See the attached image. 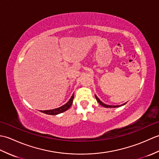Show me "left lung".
Masks as SVG:
<instances>
[{
	"label": "left lung",
	"mask_w": 159,
	"mask_h": 159,
	"mask_svg": "<svg viewBox=\"0 0 159 159\" xmlns=\"http://www.w3.org/2000/svg\"><path fill=\"white\" fill-rule=\"evenodd\" d=\"M95 97H96V100L98 101V102L100 104H101V105H102V107H106V108H116V107H121V106H122V105H124L126 103H124V104H121V105H108V104H104V103H103L102 101H101L97 97V96L96 95H95Z\"/></svg>",
	"instance_id": "obj_1"
}]
</instances>
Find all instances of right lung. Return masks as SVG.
<instances>
[{
	"mask_svg": "<svg viewBox=\"0 0 159 159\" xmlns=\"http://www.w3.org/2000/svg\"><path fill=\"white\" fill-rule=\"evenodd\" d=\"M73 100H74V95L72 96V97L70 98V100L67 102L66 104H64V105L60 107L59 108H57V109H54L52 110H45V111H41V112L48 114V115H57L59 113H61L64 111H67V109H69L70 107L72 106V102H73Z\"/></svg>",
	"mask_w": 159,
	"mask_h": 159,
	"instance_id": "add662e5",
	"label": "right lung"
}]
</instances>
